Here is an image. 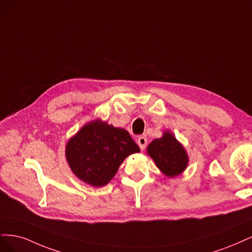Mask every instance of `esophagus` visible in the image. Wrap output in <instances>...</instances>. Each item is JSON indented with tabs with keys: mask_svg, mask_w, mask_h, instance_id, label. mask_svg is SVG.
<instances>
[{
	"mask_svg": "<svg viewBox=\"0 0 252 252\" xmlns=\"http://www.w3.org/2000/svg\"><path fill=\"white\" fill-rule=\"evenodd\" d=\"M137 144L139 145L140 150L143 151V150L145 149V147H147V144H148V139H147V138H145V137H143V136H140V137L137 139Z\"/></svg>",
	"mask_w": 252,
	"mask_h": 252,
	"instance_id": "34e87169",
	"label": "esophagus"
}]
</instances>
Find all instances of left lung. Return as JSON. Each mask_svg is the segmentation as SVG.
<instances>
[{"label": "left lung", "instance_id": "8db88e82", "mask_svg": "<svg viewBox=\"0 0 252 252\" xmlns=\"http://www.w3.org/2000/svg\"><path fill=\"white\" fill-rule=\"evenodd\" d=\"M147 151L157 167L169 178L183 173L189 164L188 153L168 131H165L161 138L154 139Z\"/></svg>", "mask_w": 252, "mask_h": 252}]
</instances>
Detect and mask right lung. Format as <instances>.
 Instances as JSON below:
<instances>
[{
	"mask_svg": "<svg viewBox=\"0 0 252 252\" xmlns=\"http://www.w3.org/2000/svg\"><path fill=\"white\" fill-rule=\"evenodd\" d=\"M139 151L125 128L96 119L70 138L66 145V159L78 179L101 188L114 178L128 155Z\"/></svg>",
	"mask_w": 252,
	"mask_h": 252,
	"instance_id": "right-lung-1",
	"label": "right lung"
}]
</instances>
